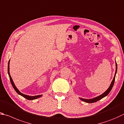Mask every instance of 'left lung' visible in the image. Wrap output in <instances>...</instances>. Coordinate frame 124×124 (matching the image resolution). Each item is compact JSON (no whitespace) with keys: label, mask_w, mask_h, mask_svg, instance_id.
I'll list each match as a JSON object with an SVG mask.
<instances>
[{"label":"left lung","mask_w":124,"mask_h":124,"mask_svg":"<svg viewBox=\"0 0 124 124\" xmlns=\"http://www.w3.org/2000/svg\"><path fill=\"white\" fill-rule=\"evenodd\" d=\"M116 72H115V74H114V77L113 78V79L112 81V83L111 84L110 86H109V87H108V89H107L105 92L104 93H102V94H101L99 96H98L97 97H95L93 99H84V98H79V99L80 100H83V101L84 102H87V103H93V102H96L97 101H98V100L101 99L102 98H103L107 96V95L108 94V93L110 92V91H111L112 88L113 87V86L114 85V81H115V78H116V71H117V64H116Z\"/></svg>","instance_id":"left-lung-1"}]
</instances>
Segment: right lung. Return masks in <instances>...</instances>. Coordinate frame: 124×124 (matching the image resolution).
Listing matches in <instances>:
<instances>
[{
	"mask_svg": "<svg viewBox=\"0 0 124 124\" xmlns=\"http://www.w3.org/2000/svg\"><path fill=\"white\" fill-rule=\"evenodd\" d=\"M9 64H10V60H9L8 63V74L9 77H10V81H11V83L12 85L13 88H14V89H15V90L16 91V92H17V93H18V94L20 95H22V97H24L25 98L27 99L28 100H34V99H36L37 98H38L41 97L42 96V95H35V96H30V95H26V94H23V93H21L20 91L18 90V88L16 87V86H15V84H14L12 79L11 77L10 76V65H9Z\"/></svg>",
	"mask_w": 124,
	"mask_h": 124,
	"instance_id": "1",
	"label": "right lung"
}]
</instances>
